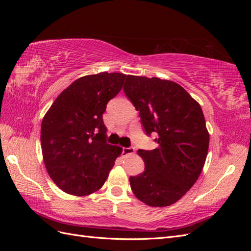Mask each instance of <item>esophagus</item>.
<instances>
[{
  "mask_svg": "<svg viewBox=\"0 0 251 251\" xmlns=\"http://www.w3.org/2000/svg\"><path fill=\"white\" fill-rule=\"evenodd\" d=\"M135 149L134 148H124L123 149V155L127 156V155H132L134 154Z\"/></svg>",
  "mask_w": 251,
  "mask_h": 251,
  "instance_id": "1",
  "label": "esophagus"
}]
</instances>
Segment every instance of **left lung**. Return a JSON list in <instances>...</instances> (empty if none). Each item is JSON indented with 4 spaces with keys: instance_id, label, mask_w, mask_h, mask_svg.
I'll list each match as a JSON object with an SVG mask.
<instances>
[{
    "instance_id": "left-lung-1",
    "label": "left lung",
    "mask_w": 251,
    "mask_h": 251,
    "mask_svg": "<svg viewBox=\"0 0 251 251\" xmlns=\"http://www.w3.org/2000/svg\"><path fill=\"white\" fill-rule=\"evenodd\" d=\"M124 91L139 111L158 147L139 150L144 172L130 177L136 198L151 207L176 203L198 180L206 160L209 133L199 102L177 82L127 75Z\"/></svg>"
}]
</instances>
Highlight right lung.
<instances>
[{
  "instance_id": "1",
  "label": "right lung",
  "mask_w": 251,
  "mask_h": 251,
  "mask_svg": "<svg viewBox=\"0 0 251 251\" xmlns=\"http://www.w3.org/2000/svg\"><path fill=\"white\" fill-rule=\"evenodd\" d=\"M126 75L100 72L74 80L42 120L44 164L63 192L88 196L100 189L123 148L105 142L102 114Z\"/></svg>"
}]
</instances>
